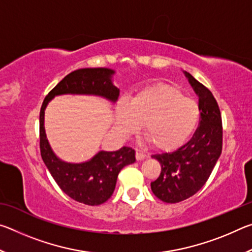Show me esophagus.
<instances>
[{"label": "esophagus", "mask_w": 252, "mask_h": 252, "mask_svg": "<svg viewBox=\"0 0 252 252\" xmlns=\"http://www.w3.org/2000/svg\"><path fill=\"white\" fill-rule=\"evenodd\" d=\"M135 159L136 160H144V159H147V155L146 153H143V152H141V151H136L135 152Z\"/></svg>", "instance_id": "esophagus-1"}]
</instances>
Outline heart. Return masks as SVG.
Masks as SVG:
<instances>
[{
	"mask_svg": "<svg viewBox=\"0 0 252 252\" xmlns=\"http://www.w3.org/2000/svg\"><path fill=\"white\" fill-rule=\"evenodd\" d=\"M200 118L197 102L169 84L149 87L118 109V129L125 135L143 125V135L160 151L182 146L194 131Z\"/></svg>",
	"mask_w": 252,
	"mask_h": 252,
	"instance_id": "heart-1",
	"label": "heart"
}]
</instances>
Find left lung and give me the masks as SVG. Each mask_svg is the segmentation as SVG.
<instances>
[{"label":"left lung","mask_w":252,"mask_h":252,"mask_svg":"<svg viewBox=\"0 0 252 252\" xmlns=\"http://www.w3.org/2000/svg\"><path fill=\"white\" fill-rule=\"evenodd\" d=\"M186 75L199 96V126L185 146L152 156L161 164V172L151 182V190L167 203L180 202L197 193L206 185L222 151V120L217 100L190 73L186 72Z\"/></svg>","instance_id":"8db88e82"}]
</instances>
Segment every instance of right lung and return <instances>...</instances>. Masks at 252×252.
<instances>
[{"label": "right lung", "mask_w": 252, "mask_h": 252, "mask_svg": "<svg viewBox=\"0 0 252 252\" xmlns=\"http://www.w3.org/2000/svg\"><path fill=\"white\" fill-rule=\"evenodd\" d=\"M114 72L103 67L79 69L55 85L42 103L40 111V150L46 168L65 194L75 201L99 206L112 195L118 174L126 165L135 161L134 150L123 147L113 152L101 151L90 161L80 164L59 160L51 150L44 131V110L48 102L59 94H95L116 101L119 89L111 83Z\"/></svg>", "instance_id": "add662e5"}]
</instances>
